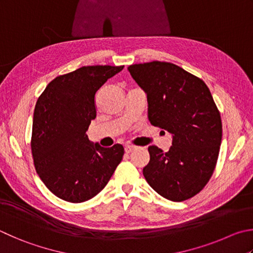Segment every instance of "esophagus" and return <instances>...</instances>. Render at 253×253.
<instances>
[{
  "mask_svg": "<svg viewBox=\"0 0 253 253\" xmlns=\"http://www.w3.org/2000/svg\"><path fill=\"white\" fill-rule=\"evenodd\" d=\"M137 149H138V147H136V146H126L125 147V151L127 154H130V153H132V151H135Z\"/></svg>",
  "mask_w": 253,
  "mask_h": 253,
  "instance_id": "obj_1",
  "label": "esophagus"
}]
</instances>
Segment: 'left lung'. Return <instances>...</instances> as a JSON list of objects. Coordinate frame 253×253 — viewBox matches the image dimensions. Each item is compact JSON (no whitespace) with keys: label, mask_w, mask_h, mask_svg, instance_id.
Listing matches in <instances>:
<instances>
[{"label":"left lung","mask_w":253,"mask_h":253,"mask_svg":"<svg viewBox=\"0 0 253 253\" xmlns=\"http://www.w3.org/2000/svg\"><path fill=\"white\" fill-rule=\"evenodd\" d=\"M128 71L147 94L151 125L172 134L167 153L148 147L144 177L164 198L189 199L212 176L221 145V117L208 86L168 62L134 64Z\"/></svg>","instance_id":"obj_1"}]
</instances>
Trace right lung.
I'll list each match as a JSON object with an SVG mask.
<instances>
[{
	"instance_id": "add662e5",
	"label": "right lung",
	"mask_w": 253,
	"mask_h": 253,
	"mask_svg": "<svg viewBox=\"0 0 253 253\" xmlns=\"http://www.w3.org/2000/svg\"><path fill=\"white\" fill-rule=\"evenodd\" d=\"M124 66H83L57 76L34 109L31 149L36 172L49 191L80 204L102 191L122 162L124 147L104 148L86 135L96 118L95 94Z\"/></svg>"
}]
</instances>
